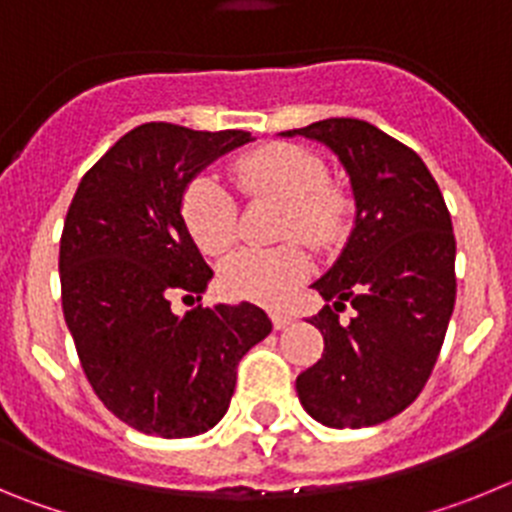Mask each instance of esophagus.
Masks as SVG:
<instances>
[{
    "label": "esophagus",
    "mask_w": 512,
    "mask_h": 512,
    "mask_svg": "<svg viewBox=\"0 0 512 512\" xmlns=\"http://www.w3.org/2000/svg\"><path fill=\"white\" fill-rule=\"evenodd\" d=\"M271 323H274L277 330H284L287 325H292V315H287V312H271Z\"/></svg>",
    "instance_id": "1"
}]
</instances>
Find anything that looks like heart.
Segmentation results:
<instances>
[{
	"label": "heart",
	"instance_id": "b5f03b06",
	"mask_svg": "<svg viewBox=\"0 0 512 512\" xmlns=\"http://www.w3.org/2000/svg\"><path fill=\"white\" fill-rule=\"evenodd\" d=\"M235 187L248 200L282 202L279 238H300L328 251L346 238L354 200L315 151L297 143H264L230 164ZM182 223L207 256H220L238 238V207L212 176H197L182 194ZM310 274V256L297 241L277 248H243L220 269V287L233 300L279 307Z\"/></svg>",
	"mask_w": 512,
	"mask_h": 512
}]
</instances>
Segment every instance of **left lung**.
<instances>
[{
    "label": "left lung",
    "mask_w": 512,
    "mask_h": 512,
    "mask_svg": "<svg viewBox=\"0 0 512 512\" xmlns=\"http://www.w3.org/2000/svg\"><path fill=\"white\" fill-rule=\"evenodd\" d=\"M282 135L320 140L351 176L356 225L341 259L312 284L325 305L310 323L323 356L297 377L302 408L330 428L395 418L423 392L456 300L449 207L418 153L354 117ZM348 324L337 320L345 302Z\"/></svg>",
    "instance_id": "8db88e82"
}]
</instances>
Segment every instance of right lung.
<instances>
[{
    "mask_svg": "<svg viewBox=\"0 0 512 512\" xmlns=\"http://www.w3.org/2000/svg\"><path fill=\"white\" fill-rule=\"evenodd\" d=\"M246 130L146 122L84 174L61 233L63 318L104 408L135 431L187 438L223 418L235 369L271 333L251 302L171 310L202 300L212 269L182 223V194Z\"/></svg>",
    "mask_w": 512,
    "mask_h": 512,
    "instance_id": "1",
    "label": "right lung"
}]
</instances>
